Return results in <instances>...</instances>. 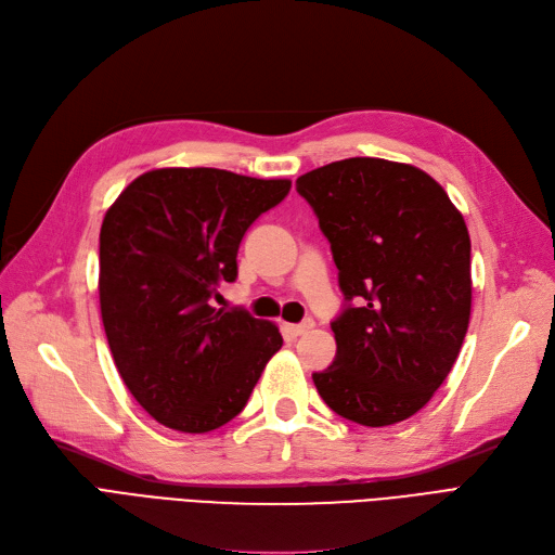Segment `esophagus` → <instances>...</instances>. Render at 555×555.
Wrapping results in <instances>:
<instances>
[{"label": "esophagus", "mask_w": 555, "mask_h": 555, "mask_svg": "<svg viewBox=\"0 0 555 555\" xmlns=\"http://www.w3.org/2000/svg\"><path fill=\"white\" fill-rule=\"evenodd\" d=\"M313 326V322H304V324H283V334L288 338H297L301 334H306Z\"/></svg>", "instance_id": "1"}]
</instances>
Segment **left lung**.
<instances>
[{
  "label": "left lung",
  "instance_id": "1",
  "mask_svg": "<svg viewBox=\"0 0 555 555\" xmlns=\"http://www.w3.org/2000/svg\"><path fill=\"white\" fill-rule=\"evenodd\" d=\"M332 244L347 304L313 382L347 421L414 416L457 361L470 318V240L441 184L412 164L332 162L297 178Z\"/></svg>",
  "mask_w": 555,
  "mask_h": 555
}]
</instances>
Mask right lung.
<instances>
[{
	"label": "right lung",
	"instance_id": "obj_1",
	"mask_svg": "<svg viewBox=\"0 0 555 555\" xmlns=\"http://www.w3.org/2000/svg\"><path fill=\"white\" fill-rule=\"evenodd\" d=\"M291 180L223 169H153L114 201L100 229V313L118 375L162 425L203 435L233 421L279 326L208 304L237 276L246 229Z\"/></svg>",
	"mask_w": 555,
	"mask_h": 555
}]
</instances>
